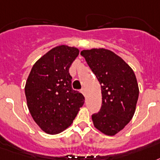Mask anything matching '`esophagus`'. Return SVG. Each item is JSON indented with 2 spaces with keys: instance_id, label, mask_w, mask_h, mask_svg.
Instances as JSON below:
<instances>
[{
  "instance_id": "34e87169",
  "label": "esophagus",
  "mask_w": 160,
  "mask_h": 160,
  "mask_svg": "<svg viewBox=\"0 0 160 160\" xmlns=\"http://www.w3.org/2000/svg\"><path fill=\"white\" fill-rule=\"evenodd\" d=\"M81 92H82V93L83 96H86V89H85V88H83V89H82Z\"/></svg>"
}]
</instances>
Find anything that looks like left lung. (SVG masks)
I'll list each match as a JSON object with an SVG mask.
<instances>
[{"instance_id":"8db88e82","label":"left lung","mask_w":160,"mask_h":160,"mask_svg":"<svg viewBox=\"0 0 160 160\" xmlns=\"http://www.w3.org/2000/svg\"><path fill=\"white\" fill-rule=\"evenodd\" d=\"M82 56L101 84L102 106L92 115L96 129L114 136L132 118L139 88L132 68L114 52L104 48L83 50Z\"/></svg>"}]
</instances>
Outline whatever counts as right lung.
I'll return each instance as SVG.
<instances>
[{"label": "right lung", "mask_w": 160, "mask_h": 160, "mask_svg": "<svg viewBox=\"0 0 160 160\" xmlns=\"http://www.w3.org/2000/svg\"><path fill=\"white\" fill-rule=\"evenodd\" d=\"M78 54L76 47L57 46L36 62L28 77L24 88L28 108L47 134L68 128L84 104V96L72 90L68 72Z\"/></svg>", "instance_id": "1"}]
</instances>
